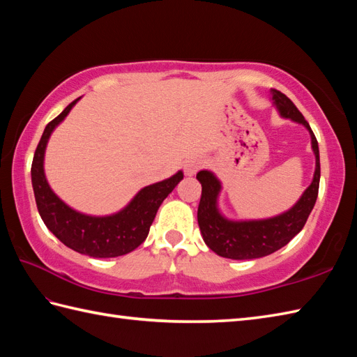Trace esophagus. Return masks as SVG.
<instances>
[{"label":"esophagus","mask_w":357,"mask_h":357,"mask_svg":"<svg viewBox=\"0 0 357 357\" xmlns=\"http://www.w3.org/2000/svg\"><path fill=\"white\" fill-rule=\"evenodd\" d=\"M202 165H204V158L201 155H192L184 162V172L187 176H193V174H196V172L202 169Z\"/></svg>","instance_id":"34e87169"}]
</instances>
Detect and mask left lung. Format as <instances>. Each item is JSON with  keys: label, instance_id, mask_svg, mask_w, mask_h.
Wrapping results in <instances>:
<instances>
[{"label": "left lung", "instance_id": "8db88e82", "mask_svg": "<svg viewBox=\"0 0 357 357\" xmlns=\"http://www.w3.org/2000/svg\"><path fill=\"white\" fill-rule=\"evenodd\" d=\"M271 93L280 115L304 124L310 130L312 147L316 156L314 178L304 195L301 196V199L285 213L270 219H262V221H229L219 213L216 207L221 184L215 178V174L207 170H201L196 174L202 185L198 207V224L204 242L216 255L229 257V259H256V257L275 253L276 250L287 245L296 234L304 229L316 204L317 192H319V147H317V139L312 127L290 98L276 89H271Z\"/></svg>", "mask_w": 357, "mask_h": 357}]
</instances>
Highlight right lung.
<instances>
[{"mask_svg": "<svg viewBox=\"0 0 357 357\" xmlns=\"http://www.w3.org/2000/svg\"><path fill=\"white\" fill-rule=\"evenodd\" d=\"M72 101L59 115L45 126L44 133L38 142L32 161V185L38 211L45 227L63 242L64 245L81 255L92 257H116L130 253L146 241L150 225L156 211L173 188L184 178L178 172L172 178L153 185L144 187L128 206L119 213L104 218L87 216L72 210L50 190L44 176V150L49 136L67 113L77 104Z\"/></svg>", "mask_w": 357, "mask_h": 357, "instance_id": "1", "label": "right lung"}]
</instances>
